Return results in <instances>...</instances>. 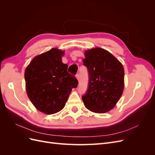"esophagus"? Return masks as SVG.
<instances>
[{
    "instance_id": "34e87169",
    "label": "esophagus",
    "mask_w": 155,
    "mask_h": 155,
    "mask_svg": "<svg viewBox=\"0 0 155 155\" xmlns=\"http://www.w3.org/2000/svg\"><path fill=\"white\" fill-rule=\"evenodd\" d=\"M76 79H78V81L79 80V78H80V77H79V74H76Z\"/></svg>"
}]
</instances>
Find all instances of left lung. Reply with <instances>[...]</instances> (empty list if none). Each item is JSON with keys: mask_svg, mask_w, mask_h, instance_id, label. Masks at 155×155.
<instances>
[{"mask_svg": "<svg viewBox=\"0 0 155 155\" xmlns=\"http://www.w3.org/2000/svg\"><path fill=\"white\" fill-rule=\"evenodd\" d=\"M83 63L89 74L88 88L82 97L85 107L96 113L112 110L124 89V68L114 56L104 49L93 48L85 51Z\"/></svg>", "mask_w": 155, "mask_h": 155, "instance_id": "obj_1", "label": "left lung"}]
</instances>
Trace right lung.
<instances>
[{
    "label": "right lung",
    "mask_w": 155,
    "mask_h": 155,
    "mask_svg": "<svg viewBox=\"0 0 155 155\" xmlns=\"http://www.w3.org/2000/svg\"><path fill=\"white\" fill-rule=\"evenodd\" d=\"M63 50L51 48L33 59L25 69L26 91L36 109L46 114L61 110L78 81L62 62Z\"/></svg>",
    "instance_id": "1"
}]
</instances>
